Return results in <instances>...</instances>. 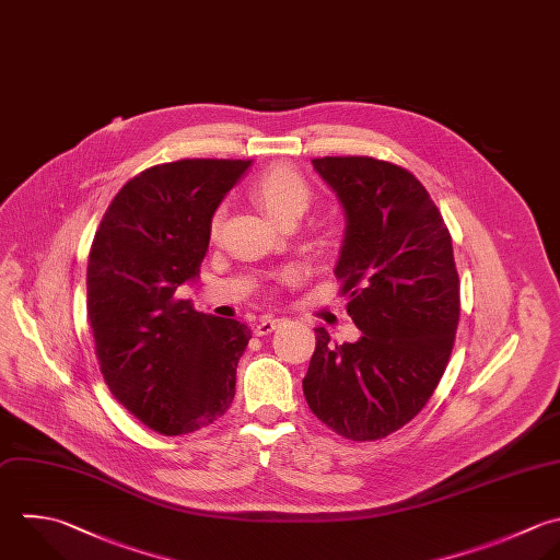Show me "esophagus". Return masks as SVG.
<instances>
[{"label": "esophagus", "instance_id": "1", "mask_svg": "<svg viewBox=\"0 0 560 560\" xmlns=\"http://www.w3.org/2000/svg\"><path fill=\"white\" fill-rule=\"evenodd\" d=\"M278 326H280V319H278V317H260L258 324H256V328H254V332L262 337V335L273 332Z\"/></svg>", "mask_w": 560, "mask_h": 560}]
</instances>
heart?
I'll return each mask as SVG.
<instances>
[{
  "label": "heart",
  "mask_w": 560,
  "mask_h": 560,
  "mask_svg": "<svg viewBox=\"0 0 560 560\" xmlns=\"http://www.w3.org/2000/svg\"><path fill=\"white\" fill-rule=\"evenodd\" d=\"M256 201L267 210V214L280 223L298 221L311 206L313 190L308 182L291 166H276L262 173L254 188H252ZM221 228V214H214L212 219V234H217ZM284 278H291V273H284Z\"/></svg>",
  "instance_id": "heart-1"
}]
</instances>
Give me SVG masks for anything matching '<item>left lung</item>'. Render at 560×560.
I'll return each mask as SVG.
<instances>
[{
    "mask_svg": "<svg viewBox=\"0 0 560 560\" xmlns=\"http://www.w3.org/2000/svg\"><path fill=\"white\" fill-rule=\"evenodd\" d=\"M313 166L346 212L335 276L363 335L335 346L315 328L302 387L335 433L381 440L418 416L448 363L459 322L451 234L407 168L363 155Z\"/></svg>",
    "mask_w": 560,
    "mask_h": 560,
    "instance_id": "1",
    "label": "left lung"
}]
</instances>
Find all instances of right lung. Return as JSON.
Returning <instances> with one entry per match:
<instances>
[{"label": "right lung", "instance_id": "add662e5", "mask_svg": "<svg viewBox=\"0 0 560 560\" xmlns=\"http://www.w3.org/2000/svg\"><path fill=\"white\" fill-rule=\"evenodd\" d=\"M252 160H179L129 179L88 262V317L105 383L149 429L184 435L219 420L252 330L175 293L199 278L212 217Z\"/></svg>", "mask_w": 560, "mask_h": 560}]
</instances>
